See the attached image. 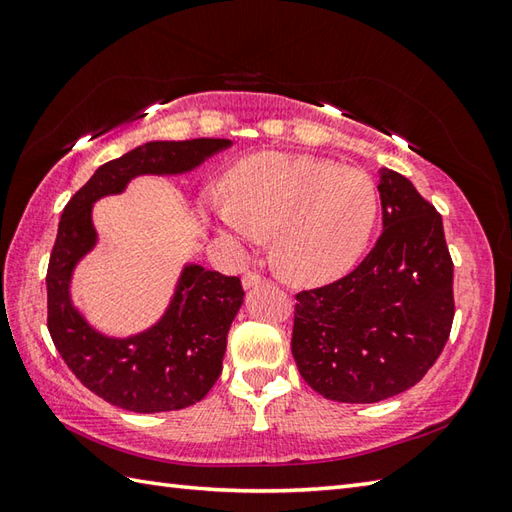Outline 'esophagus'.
<instances>
[{
	"instance_id": "esophagus-1",
	"label": "esophagus",
	"mask_w": 512,
	"mask_h": 512,
	"mask_svg": "<svg viewBox=\"0 0 512 512\" xmlns=\"http://www.w3.org/2000/svg\"><path fill=\"white\" fill-rule=\"evenodd\" d=\"M262 284H266V279H264L262 275H257V273H248V275H244V279H242L244 290L257 288V286H262Z\"/></svg>"
}]
</instances>
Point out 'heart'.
<instances>
[{
  "instance_id": "1",
  "label": "heart",
  "mask_w": 512,
  "mask_h": 512,
  "mask_svg": "<svg viewBox=\"0 0 512 512\" xmlns=\"http://www.w3.org/2000/svg\"><path fill=\"white\" fill-rule=\"evenodd\" d=\"M378 189L365 171L290 154H259L213 191L206 215L224 235L255 244L273 235V262L295 284L350 270L378 222Z\"/></svg>"
}]
</instances>
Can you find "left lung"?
Masks as SVG:
<instances>
[{"mask_svg": "<svg viewBox=\"0 0 512 512\" xmlns=\"http://www.w3.org/2000/svg\"><path fill=\"white\" fill-rule=\"evenodd\" d=\"M383 235L361 266L299 292L292 356L328 400L378 402L422 380L453 323L442 217L400 173L378 169Z\"/></svg>", "mask_w": 512, "mask_h": 512, "instance_id": "1", "label": "left lung"}]
</instances>
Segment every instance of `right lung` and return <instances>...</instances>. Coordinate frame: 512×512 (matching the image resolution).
<instances>
[{"instance_id":"add662e5","label":"right lung","mask_w":512,"mask_h":512,"mask_svg":"<svg viewBox=\"0 0 512 512\" xmlns=\"http://www.w3.org/2000/svg\"><path fill=\"white\" fill-rule=\"evenodd\" d=\"M233 147L226 138L151 140L105 162L65 204L48 266V330L61 358L96 396L127 411H176L200 402L222 374L226 334L244 303L237 277L187 262L149 328L112 336L85 319L72 279L99 244L94 204L140 176H182Z\"/></svg>"}]
</instances>
